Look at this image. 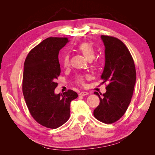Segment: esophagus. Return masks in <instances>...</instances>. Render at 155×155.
<instances>
[{"mask_svg":"<svg viewBox=\"0 0 155 155\" xmlns=\"http://www.w3.org/2000/svg\"><path fill=\"white\" fill-rule=\"evenodd\" d=\"M88 94V93L87 92H85V91H83V92H81L80 93H79V95L80 96H86Z\"/></svg>","mask_w":155,"mask_h":155,"instance_id":"esophagus-1","label":"esophagus"}]
</instances>
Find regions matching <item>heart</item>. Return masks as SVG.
Segmentation results:
<instances>
[{
  "mask_svg": "<svg viewBox=\"0 0 155 155\" xmlns=\"http://www.w3.org/2000/svg\"><path fill=\"white\" fill-rule=\"evenodd\" d=\"M79 51H80L85 56V58L88 61H92L95 56V51L93 46L90 43H83L79 45L78 47ZM62 64L64 67H67L70 64V58L68 54H64L62 58ZM78 82L83 84L84 83V77L83 76H78Z\"/></svg>",
  "mask_w": 155,
  "mask_h": 155,
  "instance_id": "b5f03b06",
  "label": "heart"
}]
</instances>
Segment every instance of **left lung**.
Wrapping results in <instances>:
<instances>
[{"instance_id":"8db88e82","label":"left lung","mask_w":155,"mask_h":155,"mask_svg":"<svg viewBox=\"0 0 155 155\" xmlns=\"http://www.w3.org/2000/svg\"><path fill=\"white\" fill-rule=\"evenodd\" d=\"M105 46V67L102 83H108L105 94L94 92L100 105L94 116L105 124H112L123 116L130 104L136 83V69L132 56L122 41L114 37L101 35Z\"/></svg>"}]
</instances>
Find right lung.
Returning a JSON list of instances; mask_svg holds the SVG:
<instances>
[{"mask_svg": "<svg viewBox=\"0 0 155 155\" xmlns=\"http://www.w3.org/2000/svg\"><path fill=\"white\" fill-rule=\"evenodd\" d=\"M68 42L67 37H48L30 51L24 64L22 92L26 105L37 122L47 128L67 122L70 102L78 96L72 90L54 92L61 73L59 52Z\"/></svg>", "mask_w": 155, "mask_h": 155, "instance_id": "right-lung-1", "label": "right lung"}]
</instances>
